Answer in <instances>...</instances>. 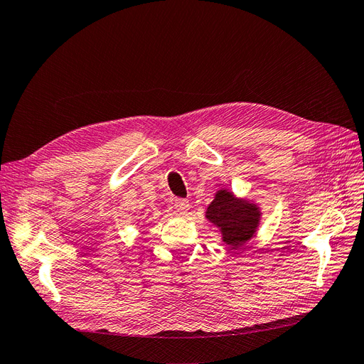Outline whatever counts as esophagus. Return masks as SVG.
I'll return each instance as SVG.
<instances>
[{
	"instance_id": "obj_1",
	"label": "esophagus",
	"mask_w": 364,
	"mask_h": 364,
	"mask_svg": "<svg viewBox=\"0 0 364 364\" xmlns=\"http://www.w3.org/2000/svg\"><path fill=\"white\" fill-rule=\"evenodd\" d=\"M190 202L185 200V199H178L174 202V211L178 215H186L190 211Z\"/></svg>"
}]
</instances>
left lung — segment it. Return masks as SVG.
<instances>
[{"label": "left lung", "mask_w": 364, "mask_h": 364, "mask_svg": "<svg viewBox=\"0 0 364 364\" xmlns=\"http://www.w3.org/2000/svg\"><path fill=\"white\" fill-rule=\"evenodd\" d=\"M259 208L237 197L228 190H220L215 199L206 209V218L222 230L226 245L235 247L243 246L255 235L259 225Z\"/></svg>", "instance_id": "obj_1"}]
</instances>
